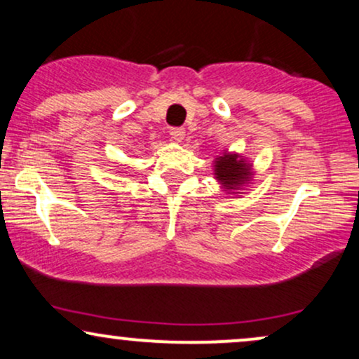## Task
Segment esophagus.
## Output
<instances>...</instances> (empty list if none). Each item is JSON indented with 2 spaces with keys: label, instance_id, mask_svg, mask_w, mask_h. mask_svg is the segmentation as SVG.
Masks as SVG:
<instances>
[{
  "label": "esophagus",
  "instance_id": "obj_1",
  "mask_svg": "<svg viewBox=\"0 0 359 359\" xmlns=\"http://www.w3.org/2000/svg\"><path fill=\"white\" fill-rule=\"evenodd\" d=\"M170 137L174 142H182L185 137L184 128H170Z\"/></svg>",
  "mask_w": 359,
  "mask_h": 359
}]
</instances>
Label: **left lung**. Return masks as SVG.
<instances>
[{"mask_svg": "<svg viewBox=\"0 0 359 359\" xmlns=\"http://www.w3.org/2000/svg\"><path fill=\"white\" fill-rule=\"evenodd\" d=\"M214 179L228 196H238L253 180V163L241 154L222 150L212 163Z\"/></svg>", "mask_w": 359, "mask_h": 359, "instance_id": "left-lung-1", "label": "left lung"}]
</instances>
